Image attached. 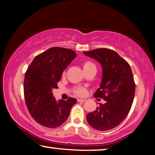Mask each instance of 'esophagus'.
<instances>
[{
    "label": "esophagus",
    "mask_w": 155,
    "mask_h": 155,
    "mask_svg": "<svg viewBox=\"0 0 155 155\" xmlns=\"http://www.w3.org/2000/svg\"><path fill=\"white\" fill-rule=\"evenodd\" d=\"M85 100L84 99H78V102H83V101H84Z\"/></svg>",
    "instance_id": "obj_1"
}]
</instances>
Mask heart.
<instances>
[{
  "instance_id": "b5f03b06",
  "label": "heart",
  "mask_w": 155,
  "mask_h": 155,
  "mask_svg": "<svg viewBox=\"0 0 155 155\" xmlns=\"http://www.w3.org/2000/svg\"><path fill=\"white\" fill-rule=\"evenodd\" d=\"M82 69H83L84 73L85 74L90 73V72H94V73H96L97 71L96 65H95L93 62H92L91 61H84V62L82 63ZM65 75V71H63V75ZM74 92H75V94L78 95V96H84V95L86 94L87 90L84 87H80L75 88V90H74Z\"/></svg>"
}]
</instances>
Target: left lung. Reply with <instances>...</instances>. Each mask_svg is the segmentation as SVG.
Returning <instances> with one entry per match:
<instances>
[{"label": "left lung", "instance_id": "left-lung-1", "mask_svg": "<svg viewBox=\"0 0 155 155\" xmlns=\"http://www.w3.org/2000/svg\"><path fill=\"white\" fill-rule=\"evenodd\" d=\"M84 54L102 67L101 82L94 97L106 101L87 115V120L96 130H111L126 118L132 107L135 90L132 71L128 62L113 50L97 48Z\"/></svg>", "mask_w": 155, "mask_h": 155}]
</instances>
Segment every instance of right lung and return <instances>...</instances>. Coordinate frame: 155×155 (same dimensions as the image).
Wrapping results in <instances>:
<instances>
[{"mask_svg": "<svg viewBox=\"0 0 155 155\" xmlns=\"http://www.w3.org/2000/svg\"><path fill=\"white\" fill-rule=\"evenodd\" d=\"M77 54L62 47H52L35 57L25 76L24 94L32 118L41 126L55 128L62 125L76 104L75 99L56 101L53 89L58 88L64 70Z\"/></svg>", "mask_w": 155, "mask_h": 155, "instance_id": "obj_1", "label": "right lung"}]
</instances>
